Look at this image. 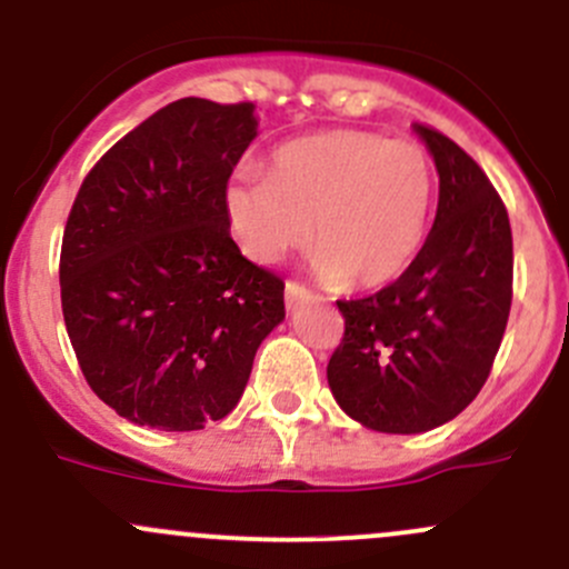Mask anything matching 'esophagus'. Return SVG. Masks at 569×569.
<instances>
[{
  "mask_svg": "<svg viewBox=\"0 0 569 569\" xmlns=\"http://www.w3.org/2000/svg\"><path fill=\"white\" fill-rule=\"evenodd\" d=\"M306 300H311V291H308L302 283H297V280H289V283H286V306L295 308L297 302H306Z\"/></svg>",
  "mask_w": 569,
  "mask_h": 569,
  "instance_id": "esophagus-1",
  "label": "esophagus"
}]
</instances>
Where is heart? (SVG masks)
Returning <instances> with one entry per match:
<instances>
[{"mask_svg": "<svg viewBox=\"0 0 569 569\" xmlns=\"http://www.w3.org/2000/svg\"><path fill=\"white\" fill-rule=\"evenodd\" d=\"M432 198V162L421 146L341 129L283 146L269 176L239 168L226 189V214L252 261L278 263L308 248L313 226L321 278L382 289L421 252Z\"/></svg>", "mask_w": 569, "mask_h": 569, "instance_id": "1", "label": "heart"}]
</instances>
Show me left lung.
<instances>
[{"mask_svg":"<svg viewBox=\"0 0 569 569\" xmlns=\"http://www.w3.org/2000/svg\"><path fill=\"white\" fill-rule=\"evenodd\" d=\"M440 176L438 214L412 267L363 300H338L343 338L327 382L377 432H429L487 382L512 308V228L485 170L416 123Z\"/></svg>","mask_w":569,"mask_h":569,"instance_id":"1","label":"left lung"}]
</instances>
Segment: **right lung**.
Here are the masks:
<instances>
[{
	"instance_id": "1",
	"label": "right lung",
	"mask_w": 569,
	"mask_h": 569,
	"mask_svg": "<svg viewBox=\"0 0 569 569\" xmlns=\"http://www.w3.org/2000/svg\"><path fill=\"white\" fill-rule=\"evenodd\" d=\"M256 104L181 99L114 142L79 187L60 297L79 369L126 421L192 432L242 399L286 317L283 280L231 239L226 189Z\"/></svg>"
}]
</instances>
